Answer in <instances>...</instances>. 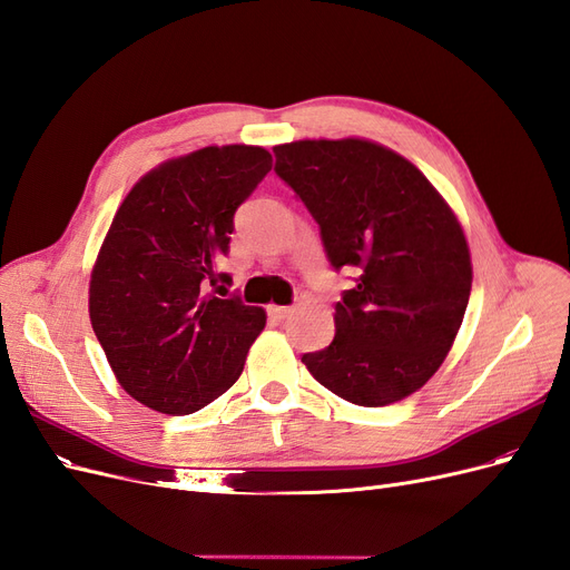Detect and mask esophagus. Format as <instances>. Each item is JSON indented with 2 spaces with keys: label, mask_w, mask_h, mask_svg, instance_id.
I'll use <instances>...</instances> for the list:
<instances>
[{
  "label": "esophagus",
  "mask_w": 570,
  "mask_h": 570,
  "mask_svg": "<svg viewBox=\"0 0 570 570\" xmlns=\"http://www.w3.org/2000/svg\"><path fill=\"white\" fill-rule=\"evenodd\" d=\"M293 309H296V307H282V305H274V307H269V315H272V320L284 322V320H288V317L293 315Z\"/></svg>",
  "instance_id": "1"
}]
</instances>
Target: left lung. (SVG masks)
Returning a JSON list of instances; mask_svg holds the SVG:
<instances>
[{
  "label": "left lung",
  "mask_w": 570,
  "mask_h": 570,
  "mask_svg": "<svg viewBox=\"0 0 570 570\" xmlns=\"http://www.w3.org/2000/svg\"><path fill=\"white\" fill-rule=\"evenodd\" d=\"M274 173L320 225L332 267H355L336 303V336L305 353L324 389L360 407L419 391L443 364L471 293L456 217L410 160L364 139L274 146Z\"/></svg>",
  "instance_id": "left-lung-1"
}]
</instances>
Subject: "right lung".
<instances>
[{
    "label": "right lung",
    "mask_w": 570,
    "mask_h": 570,
    "mask_svg": "<svg viewBox=\"0 0 570 570\" xmlns=\"http://www.w3.org/2000/svg\"><path fill=\"white\" fill-rule=\"evenodd\" d=\"M272 170L261 146H206L158 165L120 204L89 282V320L122 389L191 414L244 372L265 309L227 296L234 213Z\"/></svg>",
    "instance_id": "1"
}]
</instances>
